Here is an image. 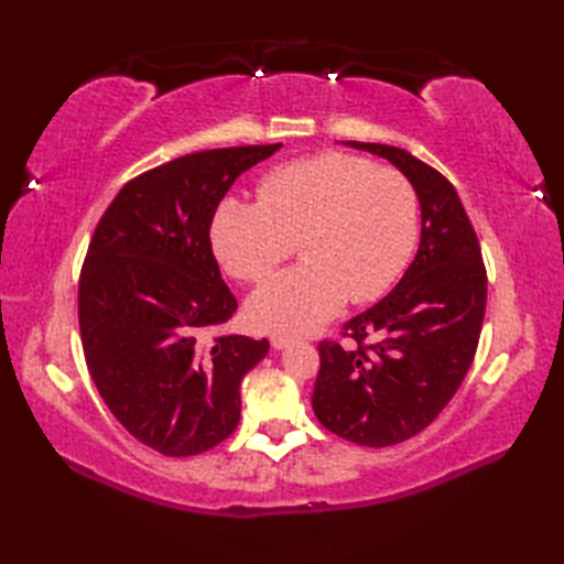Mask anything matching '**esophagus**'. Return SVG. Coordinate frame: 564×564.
<instances>
[{
    "instance_id": "34e87169",
    "label": "esophagus",
    "mask_w": 564,
    "mask_h": 564,
    "mask_svg": "<svg viewBox=\"0 0 564 564\" xmlns=\"http://www.w3.org/2000/svg\"><path fill=\"white\" fill-rule=\"evenodd\" d=\"M295 339L293 337H283V334H273V337H271V346H273V349H289V346L293 344Z\"/></svg>"
}]
</instances>
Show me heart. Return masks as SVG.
<instances>
[{
    "mask_svg": "<svg viewBox=\"0 0 564 564\" xmlns=\"http://www.w3.org/2000/svg\"><path fill=\"white\" fill-rule=\"evenodd\" d=\"M419 200L398 170L346 152H322L263 176L259 200L227 196L210 223V245L237 281L259 283L247 317L263 332L319 327L351 303H370L398 281L416 245Z\"/></svg>",
    "mask_w": 564,
    "mask_h": 564,
    "instance_id": "obj_1",
    "label": "heart"
}]
</instances>
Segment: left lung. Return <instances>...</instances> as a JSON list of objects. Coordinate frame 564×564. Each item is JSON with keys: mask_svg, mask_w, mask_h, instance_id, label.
<instances>
[{"mask_svg": "<svg viewBox=\"0 0 564 564\" xmlns=\"http://www.w3.org/2000/svg\"><path fill=\"white\" fill-rule=\"evenodd\" d=\"M386 158L410 178L422 206V242L402 281L319 341L313 410L358 446L382 448L424 431L451 402L480 341L487 271L473 223L434 166L380 142H346Z\"/></svg>", "mask_w": 564, "mask_h": 564, "instance_id": "obj_1", "label": "left lung"}]
</instances>
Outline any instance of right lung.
I'll return each instance as SVG.
<instances>
[{"instance_id":"1","label":"right lung","mask_w":564,"mask_h":564,"mask_svg":"<svg viewBox=\"0 0 564 564\" xmlns=\"http://www.w3.org/2000/svg\"><path fill=\"white\" fill-rule=\"evenodd\" d=\"M281 148L191 152L118 191L79 273L89 376L111 414L170 458L206 453L239 424V382L267 339L206 334L235 315L210 247L218 203L249 166Z\"/></svg>"}]
</instances>
